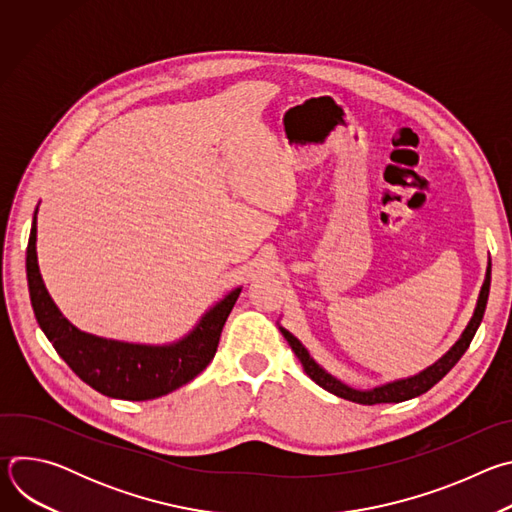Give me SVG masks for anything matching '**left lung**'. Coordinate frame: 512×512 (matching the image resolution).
<instances>
[{
	"instance_id": "obj_1",
	"label": "left lung",
	"mask_w": 512,
	"mask_h": 512,
	"mask_svg": "<svg viewBox=\"0 0 512 512\" xmlns=\"http://www.w3.org/2000/svg\"><path fill=\"white\" fill-rule=\"evenodd\" d=\"M488 291H490V263H488V269H486V279L482 283V289H480V296H478V304H476V310H474V316L472 320L468 322L466 330L462 332L460 340L440 358L437 362H433L431 367H427L425 371H421L419 375L415 377H409V379H401V381H393V383H387V385H381V387H375L371 391H356L344 383H340L336 377L328 375L320 364L310 356V352L302 346V342L294 336L289 334L285 328H279L281 334L285 336V340L289 342L291 350L296 352V356L300 358L302 367L306 371V375L316 381L322 389H326L328 393L336 395V397H342L346 401H354V403H360V405H377V403H401V401H407V399H413L417 395H423L427 393L435 383H440L452 369L454 364L462 358V354L468 350L480 322H482V316H484V310H486V302H488Z\"/></svg>"
}]
</instances>
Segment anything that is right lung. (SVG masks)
<instances>
[{
    "label": "right lung",
    "mask_w": 512,
    "mask_h": 512,
    "mask_svg": "<svg viewBox=\"0 0 512 512\" xmlns=\"http://www.w3.org/2000/svg\"><path fill=\"white\" fill-rule=\"evenodd\" d=\"M36 212L26 249L30 300L42 332L72 373L101 395L148 401L176 391L208 367L241 287L208 310L188 336L168 346L129 344L81 332L60 314L44 287L36 257Z\"/></svg>",
    "instance_id": "right-lung-1"
}]
</instances>
